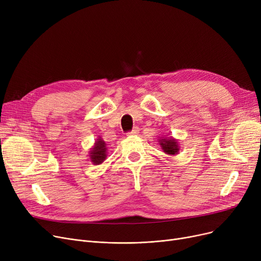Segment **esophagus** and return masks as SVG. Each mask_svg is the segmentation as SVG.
I'll return each mask as SVG.
<instances>
[{
  "instance_id": "esophagus-1",
  "label": "esophagus",
  "mask_w": 261,
  "mask_h": 261,
  "mask_svg": "<svg viewBox=\"0 0 261 261\" xmlns=\"http://www.w3.org/2000/svg\"><path fill=\"white\" fill-rule=\"evenodd\" d=\"M139 132H140V129H139L138 127H135V128H133L131 131L127 132V135H136Z\"/></svg>"
}]
</instances>
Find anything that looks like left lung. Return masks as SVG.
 I'll return each mask as SVG.
<instances>
[{"mask_svg":"<svg viewBox=\"0 0 261 261\" xmlns=\"http://www.w3.org/2000/svg\"><path fill=\"white\" fill-rule=\"evenodd\" d=\"M161 142V146L162 149L164 150V152L167 153V154H176L179 152V146H177V143L175 140L173 139H163L160 141Z\"/></svg>","mask_w":261,"mask_h":261,"instance_id":"obj_1","label":"left lung"}]
</instances>
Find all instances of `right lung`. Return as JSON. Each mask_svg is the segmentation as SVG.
<instances>
[{
    "mask_svg": "<svg viewBox=\"0 0 261 261\" xmlns=\"http://www.w3.org/2000/svg\"><path fill=\"white\" fill-rule=\"evenodd\" d=\"M106 144L102 140H97L96 142L93 150L90 151V156H91V161L93 162V164L95 165H98V164H101L105 160H106Z\"/></svg>",
    "mask_w": 261,
    "mask_h": 261,
    "instance_id": "1",
    "label": "right lung"
}]
</instances>
